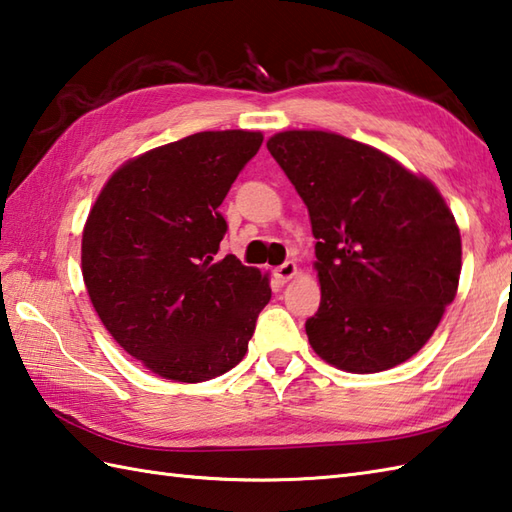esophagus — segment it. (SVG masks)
Listing matches in <instances>:
<instances>
[{
	"instance_id": "34e87169",
	"label": "esophagus",
	"mask_w": 512,
	"mask_h": 512,
	"mask_svg": "<svg viewBox=\"0 0 512 512\" xmlns=\"http://www.w3.org/2000/svg\"><path fill=\"white\" fill-rule=\"evenodd\" d=\"M273 275H275V279L279 281V284H288V281L297 275V264L295 262L281 264V266H277L273 270Z\"/></svg>"
}]
</instances>
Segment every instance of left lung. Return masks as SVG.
<instances>
[{"mask_svg": "<svg viewBox=\"0 0 512 512\" xmlns=\"http://www.w3.org/2000/svg\"><path fill=\"white\" fill-rule=\"evenodd\" d=\"M270 156L308 206L321 303L306 334L354 374L405 363L455 299L460 228L438 189L394 158L332 132H281Z\"/></svg>", "mask_w": 512, "mask_h": 512, "instance_id": "8db88e82", "label": "left lung"}]
</instances>
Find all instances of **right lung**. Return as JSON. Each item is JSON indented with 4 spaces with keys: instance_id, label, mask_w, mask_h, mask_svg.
<instances>
[{
    "instance_id": "obj_1",
    "label": "right lung",
    "mask_w": 512,
    "mask_h": 512,
    "mask_svg": "<svg viewBox=\"0 0 512 512\" xmlns=\"http://www.w3.org/2000/svg\"><path fill=\"white\" fill-rule=\"evenodd\" d=\"M244 129L200 132L129 160L83 228L81 270L114 341L151 372L202 383L242 361L268 277L217 257L228 189L262 147Z\"/></svg>"
}]
</instances>
